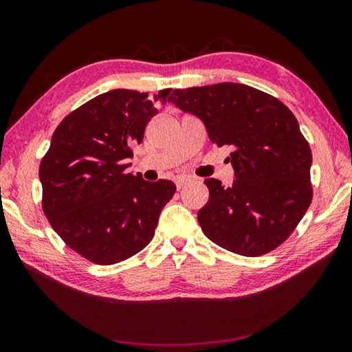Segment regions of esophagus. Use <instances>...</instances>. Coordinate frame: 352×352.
Masks as SVG:
<instances>
[{"mask_svg":"<svg viewBox=\"0 0 352 352\" xmlns=\"http://www.w3.org/2000/svg\"><path fill=\"white\" fill-rule=\"evenodd\" d=\"M189 182V178L188 177H177V180H175V184H177V188L178 189H182L184 184H186Z\"/></svg>","mask_w":352,"mask_h":352,"instance_id":"obj_1","label":"esophagus"}]
</instances>
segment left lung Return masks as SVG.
<instances>
[{
    "mask_svg": "<svg viewBox=\"0 0 352 352\" xmlns=\"http://www.w3.org/2000/svg\"><path fill=\"white\" fill-rule=\"evenodd\" d=\"M168 100L199 116L219 147L233 148L234 183L205 180L210 200L197 217L208 239L250 258L287 241L314 195L311 147L287 105L233 82L172 90Z\"/></svg>",
    "mask_w": 352,
    "mask_h": 352,
    "instance_id": "8db88e82",
    "label": "left lung"
}]
</instances>
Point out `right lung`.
<instances>
[{
    "label": "right lung",
    "mask_w": 352,
    "mask_h": 352,
    "mask_svg": "<svg viewBox=\"0 0 352 352\" xmlns=\"http://www.w3.org/2000/svg\"><path fill=\"white\" fill-rule=\"evenodd\" d=\"M170 88L158 93L168 98ZM158 109L148 93L111 90L65 116L41 158V208L56 233L87 261L111 265L152 241L175 184L129 174L132 146Z\"/></svg>",
    "instance_id": "add662e5"
}]
</instances>
